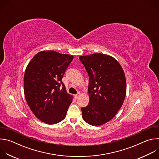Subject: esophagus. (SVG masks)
<instances>
[{
    "label": "esophagus",
    "mask_w": 159,
    "mask_h": 159,
    "mask_svg": "<svg viewBox=\"0 0 159 159\" xmlns=\"http://www.w3.org/2000/svg\"><path fill=\"white\" fill-rule=\"evenodd\" d=\"M80 96V93H78L76 95H75V99H78Z\"/></svg>",
    "instance_id": "esophagus-1"
}]
</instances>
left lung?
<instances>
[{"label": "left lung", "instance_id": "obj_1", "mask_svg": "<svg viewBox=\"0 0 159 159\" xmlns=\"http://www.w3.org/2000/svg\"><path fill=\"white\" fill-rule=\"evenodd\" d=\"M79 59L89 77V102L81 108L82 118L90 125L100 126L114 118L123 105L126 93L125 75L111 56L94 53Z\"/></svg>", "mask_w": 159, "mask_h": 159}]
</instances>
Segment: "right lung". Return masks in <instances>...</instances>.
<instances>
[{
    "label": "right lung",
    "mask_w": 159,
    "mask_h": 159,
    "mask_svg": "<svg viewBox=\"0 0 159 159\" xmlns=\"http://www.w3.org/2000/svg\"><path fill=\"white\" fill-rule=\"evenodd\" d=\"M73 58V55L53 50L41 51L26 67L25 98L35 116L45 123L53 125L62 121L72 102L73 96L67 93L61 79Z\"/></svg>",
    "instance_id": "right-lung-1"
}]
</instances>
